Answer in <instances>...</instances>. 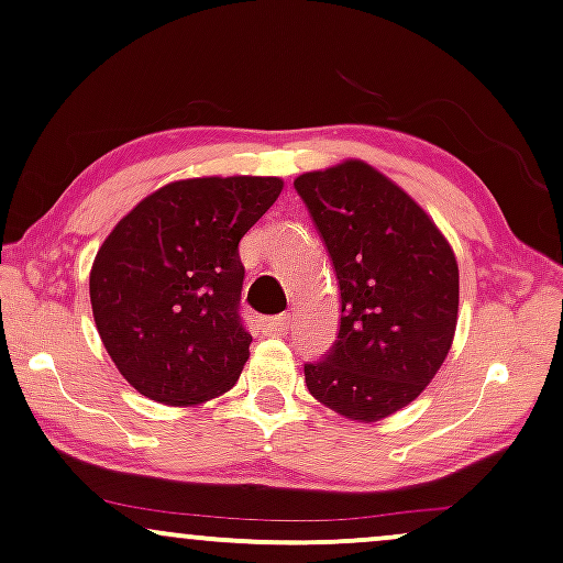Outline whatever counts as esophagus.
I'll return each mask as SVG.
<instances>
[{
  "label": "esophagus",
  "mask_w": 563,
  "mask_h": 563,
  "mask_svg": "<svg viewBox=\"0 0 563 563\" xmlns=\"http://www.w3.org/2000/svg\"><path fill=\"white\" fill-rule=\"evenodd\" d=\"M262 327H265L267 334H286L288 327H290V317L288 314L265 317V319H262Z\"/></svg>",
  "instance_id": "34e87169"
}]
</instances>
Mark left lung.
Returning a JSON list of instances; mask_svg holds the SVG:
<instances>
[{"label": "left lung", "mask_w": 563, "mask_h": 563, "mask_svg": "<svg viewBox=\"0 0 563 563\" xmlns=\"http://www.w3.org/2000/svg\"><path fill=\"white\" fill-rule=\"evenodd\" d=\"M294 187L340 288L338 340L303 364L306 387L351 421H382L416 400L450 353L457 260L433 220L364 161L311 170Z\"/></svg>", "instance_id": "left-lung-1"}]
</instances>
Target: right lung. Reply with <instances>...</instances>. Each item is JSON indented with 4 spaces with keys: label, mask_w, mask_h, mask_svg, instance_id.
<instances>
[{
    "label": "right lung",
    "mask_w": 563,
    "mask_h": 563,
    "mask_svg": "<svg viewBox=\"0 0 563 563\" xmlns=\"http://www.w3.org/2000/svg\"><path fill=\"white\" fill-rule=\"evenodd\" d=\"M280 191L275 176L166 184L98 249L92 317L111 361L140 395L197 405L236 384L252 343L241 319L239 241Z\"/></svg>",
    "instance_id": "1"
}]
</instances>
